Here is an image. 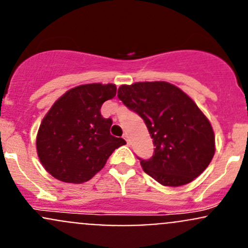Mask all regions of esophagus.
<instances>
[{"instance_id":"obj_1","label":"esophagus","mask_w":248,"mask_h":248,"mask_svg":"<svg viewBox=\"0 0 248 248\" xmlns=\"http://www.w3.org/2000/svg\"><path fill=\"white\" fill-rule=\"evenodd\" d=\"M124 139L126 140V141H127V144L129 145V138H128V134H127V133H124Z\"/></svg>"}]
</instances>
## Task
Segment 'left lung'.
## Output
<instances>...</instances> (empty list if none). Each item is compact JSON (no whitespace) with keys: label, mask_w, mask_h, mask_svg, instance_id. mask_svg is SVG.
I'll use <instances>...</instances> for the list:
<instances>
[{"label":"left lung","mask_w":248,"mask_h":248,"mask_svg":"<svg viewBox=\"0 0 248 248\" xmlns=\"http://www.w3.org/2000/svg\"><path fill=\"white\" fill-rule=\"evenodd\" d=\"M117 97L147 126L155 153L139 160L158 183L184 186L208 168L215 153L213 127L184 91L168 82H139L121 85Z\"/></svg>","instance_id":"obj_1"}]
</instances>
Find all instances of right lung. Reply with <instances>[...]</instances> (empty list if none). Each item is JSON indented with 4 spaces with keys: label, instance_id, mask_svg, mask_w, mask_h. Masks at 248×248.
<instances>
[{
    "label": "right lung",
    "instance_id": "add662e5",
    "mask_svg": "<svg viewBox=\"0 0 248 248\" xmlns=\"http://www.w3.org/2000/svg\"><path fill=\"white\" fill-rule=\"evenodd\" d=\"M115 95V84L91 83L67 90L51 107L39 127L36 152L54 178L74 184L88 182L126 144L110 134L113 120L101 115L102 104Z\"/></svg>",
    "mask_w": 248,
    "mask_h": 248
}]
</instances>
